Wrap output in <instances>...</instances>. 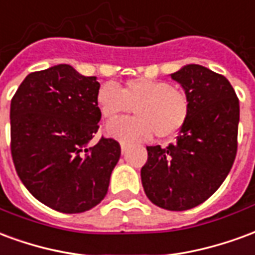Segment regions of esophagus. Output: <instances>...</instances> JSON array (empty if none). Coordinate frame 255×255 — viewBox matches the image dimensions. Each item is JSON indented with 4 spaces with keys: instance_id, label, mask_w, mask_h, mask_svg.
Returning <instances> with one entry per match:
<instances>
[{
    "instance_id": "34e87169",
    "label": "esophagus",
    "mask_w": 255,
    "mask_h": 255,
    "mask_svg": "<svg viewBox=\"0 0 255 255\" xmlns=\"http://www.w3.org/2000/svg\"><path fill=\"white\" fill-rule=\"evenodd\" d=\"M120 147H122V151L124 153V151L128 149V143H126V142H120Z\"/></svg>"
}]
</instances>
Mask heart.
I'll use <instances>...</instances> for the list:
<instances>
[{
    "label": "heart",
    "mask_w": 255,
    "mask_h": 255,
    "mask_svg": "<svg viewBox=\"0 0 255 255\" xmlns=\"http://www.w3.org/2000/svg\"><path fill=\"white\" fill-rule=\"evenodd\" d=\"M97 104L106 120H115L132 109L138 115L106 127L111 136L123 142L147 140L153 133L160 139L172 138L182 131L191 112L186 91L173 87L169 82L150 78L131 79L122 90L113 83L102 84Z\"/></svg>",
    "instance_id": "obj_1"
}]
</instances>
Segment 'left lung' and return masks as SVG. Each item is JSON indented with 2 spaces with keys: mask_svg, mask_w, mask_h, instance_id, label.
Here are the masks:
<instances>
[{
  "mask_svg": "<svg viewBox=\"0 0 255 255\" xmlns=\"http://www.w3.org/2000/svg\"><path fill=\"white\" fill-rule=\"evenodd\" d=\"M171 78L190 97V117L176 143L146 147L140 177L151 202L180 212L205 202L230 173L238 151L239 100L228 79L198 64Z\"/></svg>",
  "mask_w": 255,
  "mask_h": 255,
  "instance_id": "left-lung-1",
  "label": "left lung"
}]
</instances>
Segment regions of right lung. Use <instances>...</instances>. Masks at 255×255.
<instances>
[{"label":"right lung","instance_id":"1","mask_svg":"<svg viewBox=\"0 0 255 255\" xmlns=\"http://www.w3.org/2000/svg\"><path fill=\"white\" fill-rule=\"evenodd\" d=\"M100 83L60 64L27 75L10 101V153L25 188L49 208L82 213L105 198L122 154L117 140L93 146Z\"/></svg>","mask_w":255,"mask_h":255}]
</instances>
